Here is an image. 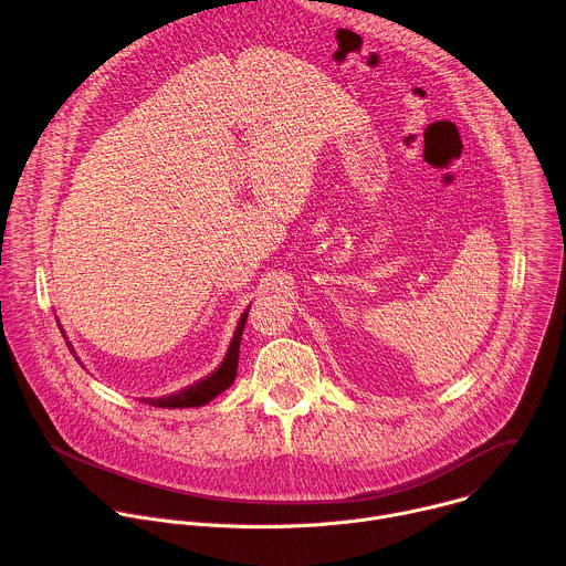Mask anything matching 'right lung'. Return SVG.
Instances as JSON below:
<instances>
[{"mask_svg": "<svg viewBox=\"0 0 566 566\" xmlns=\"http://www.w3.org/2000/svg\"><path fill=\"white\" fill-rule=\"evenodd\" d=\"M248 312H243L239 327L234 332L232 346L228 350V357L220 364V368L216 373H211L209 377H205L202 381H198L196 386H189L176 395L163 397V399H147V403L158 406V408H193V406H202L209 403L216 395H220L222 390H228L234 384L237 370H239V353H241V336H243V327L248 321Z\"/></svg>", "mask_w": 566, "mask_h": 566, "instance_id": "add662e5", "label": "right lung"}]
</instances>
